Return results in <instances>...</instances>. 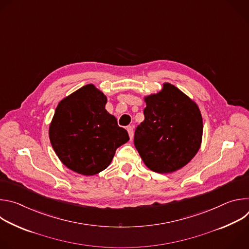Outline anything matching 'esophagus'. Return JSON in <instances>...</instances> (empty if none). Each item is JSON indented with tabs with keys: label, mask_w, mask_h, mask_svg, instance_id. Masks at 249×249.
Returning <instances> with one entry per match:
<instances>
[{
	"label": "esophagus",
	"mask_w": 249,
	"mask_h": 249,
	"mask_svg": "<svg viewBox=\"0 0 249 249\" xmlns=\"http://www.w3.org/2000/svg\"><path fill=\"white\" fill-rule=\"evenodd\" d=\"M127 131H128L130 140H132V139H133V136H134V129H133V127H132V126H128V127H127Z\"/></svg>",
	"instance_id": "1"
}]
</instances>
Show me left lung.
Here are the masks:
<instances>
[{
  "label": "left lung",
  "instance_id": "left-lung-1",
  "mask_svg": "<svg viewBox=\"0 0 249 249\" xmlns=\"http://www.w3.org/2000/svg\"><path fill=\"white\" fill-rule=\"evenodd\" d=\"M145 120L135 130L134 144L144 163L158 173L185 166L198 153L203 120L198 105L168 83L145 97Z\"/></svg>",
  "mask_w": 249,
  "mask_h": 249
}]
</instances>
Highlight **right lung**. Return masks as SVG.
<instances>
[{
    "label": "right lung",
    "mask_w": 249,
    "mask_h": 249,
    "mask_svg": "<svg viewBox=\"0 0 249 249\" xmlns=\"http://www.w3.org/2000/svg\"><path fill=\"white\" fill-rule=\"evenodd\" d=\"M107 98L87 85L62 99L49 127L51 145L71 170L94 175L107 167L117 148L127 143V131L105 109Z\"/></svg>",
    "instance_id": "right-lung-1"
}]
</instances>
